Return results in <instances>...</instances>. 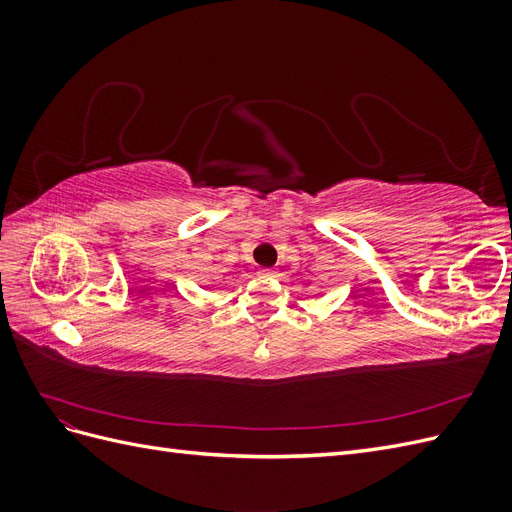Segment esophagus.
Instances as JSON below:
<instances>
[{"instance_id":"esophagus-1","label":"esophagus","mask_w":512,"mask_h":512,"mask_svg":"<svg viewBox=\"0 0 512 512\" xmlns=\"http://www.w3.org/2000/svg\"><path fill=\"white\" fill-rule=\"evenodd\" d=\"M260 275H265V277H275V273H273V271H260Z\"/></svg>"}]
</instances>
